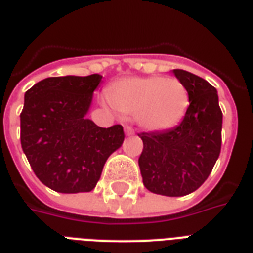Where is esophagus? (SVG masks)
<instances>
[{"mask_svg":"<svg viewBox=\"0 0 253 253\" xmlns=\"http://www.w3.org/2000/svg\"><path fill=\"white\" fill-rule=\"evenodd\" d=\"M125 134H126L127 136H132V135L135 134L134 130H132V127H130V126L125 127Z\"/></svg>","mask_w":253,"mask_h":253,"instance_id":"esophagus-1","label":"esophagus"}]
</instances>
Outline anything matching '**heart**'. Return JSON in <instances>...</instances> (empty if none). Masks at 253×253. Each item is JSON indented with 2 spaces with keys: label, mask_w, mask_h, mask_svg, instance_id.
Returning a JSON list of instances; mask_svg holds the SVG:
<instances>
[{
  "label": "heart",
  "mask_w": 253,
  "mask_h": 253,
  "mask_svg": "<svg viewBox=\"0 0 253 253\" xmlns=\"http://www.w3.org/2000/svg\"><path fill=\"white\" fill-rule=\"evenodd\" d=\"M111 106L125 115H136L147 131L172 128L184 118L189 106L185 85L166 76L127 77L115 81L107 90Z\"/></svg>",
  "instance_id": "1"
}]
</instances>
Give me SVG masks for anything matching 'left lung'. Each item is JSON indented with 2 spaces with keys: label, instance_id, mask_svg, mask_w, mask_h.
<instances>
[{
  "label": "left lung",
  "instance_id": "1",
  "mask_svg": "<svg viewBox=\"0 0 253 253\" xmlns=\"http://www.w3.org/2000/svg\"><path fill=\"white\" fill-rule=\"evenodd\" d=\"M173 73L188 90L189 106L178 126L139 135L143 140L139 168L150 192L181 197L200 188L215 166L223 115L212 85L184 69Z\"/></svg>",
  "mask_w": 253,
  "mask_h": 253
}]
</instances>
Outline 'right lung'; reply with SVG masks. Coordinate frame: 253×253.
<instances>
[{
    "label": "right lung",
    "instance_id": "right-lung-1",
    "mask_svg": "<svg viewBox=\"0 0 253 253\" xmlns=\"http://www.w3.org/2000/svg\"><path fill=\"white\" fill-rule=\"evenodd\" d=\"M101 75L48 77L25 93L21 144L39 180L59 193L90 192L107 158L122 146L121 125L86 118Z\"/></svg>",
    "mask_w": 253,
    "mask_h": 253
}]
</instances>
